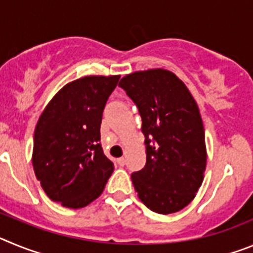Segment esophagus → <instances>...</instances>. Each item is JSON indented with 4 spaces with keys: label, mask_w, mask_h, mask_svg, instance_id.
I'll list each match as a JSON object with an SVG mask.
<instances>
[{
    "label": "esophagus",
    "mask_w": 253,
    "mask_h": 253,
    "mask_svg": "<svg viewBox=\"0 0 253 253\" xmlns=\"http://www.w3.org/2000/svg\"><path fill=\"white\" fill-rule=\"evenodd\" d=\"M116 163H118V165H119L120 167H123L125 165V160L124 158H118V160H116Z\"/></svg>",
    "instance_id": "obj_1"
}]
</instances>
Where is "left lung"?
I'll return each mask as SVG.
<instances>
[{"label":"left lung","instance_id":"1","mask_svg":"<svg viewBox=\"0 0 253 253\" xmlns=\"http://www.w3.org/2000/svg\"><path fill=\"white\" fill-rule=\"evenodd\" d=\"M119 86L137 105L144 134L147 162L131 173L134 189L152 211L184 209L202 186L207 166L204 126L195 100L166 69L131 73Z\"/></svg>","mask_w":253,"mask_h":253}]
</instances>
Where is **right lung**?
Returning <instances> with one entry per match:
<instances>
[{
    "label": "right lung",
    "mask_w": 253,
    "mask_h": 253,
    "mask_svg": "<svg viewBox=\"0 0 253 253\" xmlns=\"http://www.w3.org/2000/svg\"><path fill=\"white\" fill-rule=\"evenodd\" d=\"M120 76H88L66 86L40 115L33 166L53 202L80 209L99 198L114 171L104 154L100 125Z\"/></svg>",
    "instance_id": "obj_1"
}]
</instances>
